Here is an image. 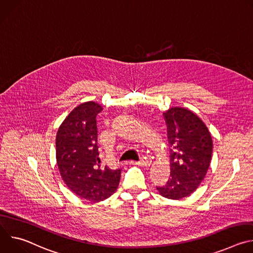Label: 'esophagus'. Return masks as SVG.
<instances>
[{"mask_svg": "<svg viewBox=\"0 0 253 253\" xmlns=\"http://www.w3.org/2000/svg\"><path fill=\"white\" fill-rule=\"evenodd\" d=\"M136 164L139 165V166H141V167H146V168H148V167H150V165H151V161H150L148 158L144 157L141 161L137 162Z\"/></svg>", "mask_w": 253, "mask_h": 253, "instance_id": "obj_1", "label": "esophagus"}]
</instances>
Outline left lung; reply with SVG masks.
I'll return each instance as SVG.
<instances>
[{
    "label": "left lung",
    "instance_id": "8db88e82",
    "mask_svg": "<svg viewBox=\"0 0 253 253\" xmlns=\"http://www.w3.org/2000/svg\"><path fill=\"white\" fill-rule=\"evenodd\" d=\"M170 149V176L159 194L179 200L193 193L211 162L213 143L203 121L185 108L172 107L163 113Z\"/></svg>",
    "mask_w": 253,
    "mask_h": 253
}]
</instances>
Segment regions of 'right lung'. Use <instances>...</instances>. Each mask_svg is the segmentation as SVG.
<instances>
[{
    "label": "right lung",
    "mask_w": 253,
    "mask_h": 253,
    "mask_svg": "<svg viewBox=\"0 0 253 253\" xmlns=\"http://www.w3.org/2000/svg\"><path fill=\"white\" fill-rule=\"evenodd\" d=\"M102 109L93 101L80 104L66 117L56 136L57 164L64 182L72 192L91 202L111 196L121 176V169L101 167L96 116Z\"/></svg>",
    "instance_id": "add662e5"
}]
</instances>
